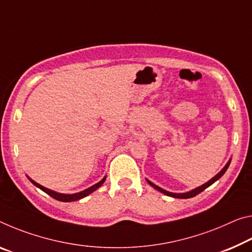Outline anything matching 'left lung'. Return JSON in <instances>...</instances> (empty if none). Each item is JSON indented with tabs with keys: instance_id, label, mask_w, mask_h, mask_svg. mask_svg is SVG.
<instances>
[{
	"instance_id": "obj_1",
	"label": "left lung",
	"mask_w": 252,
	"mask_h": 252,
	"mask_svg": "<svg viewBox=\"0 0 252 252\" xmlns=\"http://www.w3.org/2000/svg\"><path fill=\"white\" fill-rule=\"evenodd\" d=\"M230 162H231V158H230V160L226 162V165H225L224 167H223V168L221 169V171H219V173H218L217 175H215V176H214L213 178H211L209 182L205 183V184H203V185H201V186L196 187V189H191V190H189V191H186V193H173V191H168V190H166V189H161V187L157 186V185H156V184H154L153 182H150L149 179H146V181L148 182V184H149L150 186H153L155 189L159 190V191H160V193H162V194L167 195V196L175 197V198H190V197H194V196H196L197 194H199V193H201V191H203V190H204L205 189H207V187L212 185L213 183L217 182L218 179L221 178V177L223 176V175H224V173H225V171H226V169L229 168V166H230Z\"/></svg>"
}]
</instances>
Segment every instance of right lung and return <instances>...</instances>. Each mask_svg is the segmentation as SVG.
I'll list each match as a JSON object with an SVG mask.
<instances>
[{
	"label": "right lung",
	"mask_w": 252,
	"mask_h": 252,
	"mask_svg": "<svg viewBox=\"0 0 252 252\" xmlns=\"http://www.w3.org/2000/svg\"><path fill=\"white\" fill-rule=\"evenodd\" d=\"M28 178H29V181L33 184L34 186H37L38 189H40L41 190L45 191V193H47L49 196L54 197L55 199H57V201H61V202H74V201H78V199L81 198H84L85 196H87V195H90L91 193H93L94 190H96L98 187H101L103 185V183L105 182L106 179V176H104L102 178V181H99L98 183L95 184V185L89 187V189H84L82 191H79V193H75V194H63V193H58V191H55V190H51L49 189H47V187H43L42 185H40V184H38L37 182H34L33 179H31L29 176H27Z\"/></svg>",
	"instance_id": "1"
}]
</instances>
